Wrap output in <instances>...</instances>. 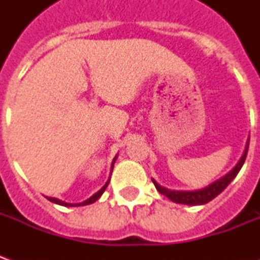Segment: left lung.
Segmentation results:
<instances>
[{
    "instance_id": "left-lung-1",
    "label": "left lung",
    "mask_w": 260,
    "mask_h": 260,
    "mask_svg": "<svg viewBox=\"0 0 260 260\" xmlns=\"http://www.w3.org/2000/svg\"><path fill=\"white\" fill-rule=\"evenodd\" d=\"M248 147H249V141L246 142L244 154H242V157L240 158V161L237 163V166H235L234 169L231 170L230 173H227L224 177L218 178V180H216L214 182H212L210 185L205 186V188H202V189H198V191H171L169 188H164V186H161L160 184H157L154 180H152L153 184H154L156 189H157L160 193L166 195L170 201L175 202V203L191 205V206H195V205H205L207 202H210L212 199H214L217 195H220V193L229 186L230 182L237 177V174L240 173L241 167L244 166V161H245L246 158V153H248Z\"/></svg>"
}]
</instances>
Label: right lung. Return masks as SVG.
I'll return each mask as SVG.
<instances>
[{"mask_svg": "<svg viewBox=\"0 0 260 260\" xmlns=\"http://www.w3.org/2000/svg\"><path fill=\"white\" fill-rule=\"evenodd\" d=\"M115 160H117V156L114 157L113 160V164H111V171H113V167H114V163H115ZM108 182H110V180L104 184V186H103L102 189L100 191H97L94 195H91L89 199H86V201H83L82 203H67V202L64 201H59V199H57V198H48V196H46L47 198L48 201L50 202H53V203H57V205H61V206H67V207H74V206H86V205H90V203H94V202L100 198V196L103 195V192L106 191V188H107L108 185Z\"/></svg>", "mask_w": 260, "mask_h": 260, "instance_id": "1", "label": "right lung"}]
</instances>
